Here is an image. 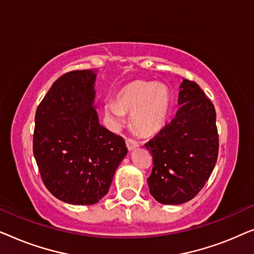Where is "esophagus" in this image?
<instances>
[{
    "label": "esophagus",
    "mask_w": 254,
    "mask_h": 254,
    "mask_svg": "<svg viewBox=\"0 0 254 254\" xmlns=\"http://www.w3.org/2000/svg\"><path fill=\"white\" fill-rule=\"evenodd\" d=\"M126 144H127V148L129 149V150H133V149L138 147L137 141L134 140V138H131V137H127L126 138Z\"/></svg>",
    "instance_id": "1"
}]
</instances>
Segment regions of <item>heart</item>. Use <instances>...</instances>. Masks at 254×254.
Masks as SVG:
<instances>
[{
  "label": "heart",
  "mask_w": 254,
  "mask_h": 254,
  "mask_svg": "<svg viewBox=\"0 0 254 254\" xmlns=\"http://www.w3.org/2000/svg\"><path fill=\"white\" fill-rule=\"evenodd\" d=\"M171 92L164 84L138 81L118 93L117 103L106 100L104 109L112 128L124 123V112L131 113V123L138 131L150 134L164 125L171 107Z\"/></svg>",
  "instance_id": "obj_1"
}]
</instances>
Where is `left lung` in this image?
I'll return each mask as SVG.
<instances>
[{
  "label": "left lung",
  "mask_w": 254,
  "mask_h": 254,
  "mask_svg": "<svg viewBox=\"0 0 254 254\" xmlns=\"http://www.w3.org/2000/svg\"><path fill=\"white\" fill-rule=\"evenodd\" d=\"M178 104L176 117L144 144L154 165L149 190L164 204L192 200L209 179L218 155L216 112L202 89L184 79Z\"/></svg>",
  "instance_id": "left-lung-1"
}]
</instances>
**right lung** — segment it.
Returning a JSON list of instances; mask_svg holds the SVG:
<instances>
[{
	"mask_svg": "<svg viewBox=\"0 0 254 254\" xmlns=\"http://www.w3.org/2000/svg\"><path fill=\"white\" fill-rule=\"evenodd\" d=\"M96 74L60 76L37 107L33 155L44 185L59 200L93 204L109 192L127 154L125 140L98 123L92 106Z\"/></svg>",
	"mask_w": 254,
	"mask_h": 254,
	"instance_id": "add662e5",
	"label": "right lung"
}]
</instances>
